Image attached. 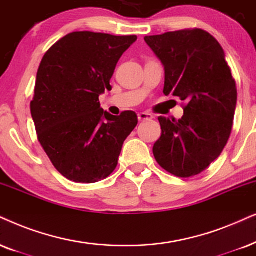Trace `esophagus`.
I'll return each mask as SVG.
<instances>
[{
	"label": "esophagus",
	"instance_id": "1",
	"mask_svg": "<svg viewBox=\"0 0 256 256\" xmlns=\"http://www.w3.org/2000/svg\"><path fill=\"white\" fill-rule=\"evenodd\" d=\"M138 119H139V122L151 120V119H154V116L148 112H140V113H138Z\"/></svg>",
	"mask_w": 256,
	"mask_h": 256
}]
</instances>
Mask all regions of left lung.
I'll list each match as a JSON object with an SVG mask.
<instances>
[{
  "label": "left lung",
  "instance_id": "obj_1",
  "mask_svg": "<svg viewBox=\"0 0 256 256\" xmlns=\"http://www.w3.org/2000/svg\"><path fill=\"white\" fill-rule=\"evenodd\" d=\"M166 70L163 93L186 102L183 117H158L157 163L182 178L196 176L218 158L234 120L238 90L218 41L192 28L145 36Z\"/></svg>",
  "mask_w": 256,
  "mask_h": 256
}]
</instances>
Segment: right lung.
Here are the masks:
<instances>
[{
    "instance_id": "obj_1",
    "label": "right lung",
    "mask_w": 256,
    "mask_h": 256,
    "mask_svg": "<svg viewBox=\"0 0 256 256\" xmlns=\"http://www.w3.org/2000/svg\"><path fill=\"white\" fill-rule=\"evenodd\" d=\"M136 35L74 32L42 58L30 112L41 146L54 168L76 183H96L118 166L122 144L138 124L134 111L112 116L99 96Z\"/></svg>"
}]
</instances>
